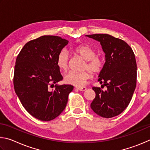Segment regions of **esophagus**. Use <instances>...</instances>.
Listing matches in <instances>:
<instances>
[{"mask_svg": "<svg viewBox=\"0 0 150 150\" xmlns=\"http://www.w3.org/2000/svg\"><path fill=\"white\" fill-rule=\"evenodd\" d=\"M77 89L78 90H80V91H86V90H87V88H85V87H81V88H77Z\"/></svg>", "mask_w": 150, "mask_h": 150, "instance_id": "34e87169", "label": "esophagus"}]
</instances>
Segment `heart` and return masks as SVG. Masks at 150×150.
<instances>
[{"mask_svg":"<svg viewBox=\"0 0 150 150\" xmlns=\"http://www.w3.org/2000/svg\"><path fill=\"white\" fill-rule=\"evenodd\" d=\"M73 51L76 54L80 55L86 60L83 66L84 69H89L94 74L101 72L103 67V62L101 57L97 56L96 51L91 47L85 44L78 45L73 48ZM69 57L67 51L62 50L58 54L56 59V64L59 69L65 72L68 69ZM91 77V73L88 70L82 72L70 71L64 78V82L68 84L73 85L76 87H82L84 86L87 81Z\"/></svg>","mask_w":150,"mask_h":150,"instance_id":"1","label":"heart"}]
</instances>
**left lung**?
<instances>
[{"label":"left lung","mask_w":150,"mask_h":150,"mask_svg":"<svg viewBox=\"0 0 150 150\" xmlns=\"http://www.w3.org/2000/svg\"><path fill=\"white\" fill-rule=\"evenodd\" d=\"M86 37L100 42L105 62L98 81L107 87L103 91L93 87L96 98L91 108L105 118L117 116L125 111L132 99L136 86L137 66L132 49L122 39L109 34H93Z\"/></svg>","instance_id":"1"}]
</instances>
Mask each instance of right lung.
<instances>
[{
  "label": "right lung",
  "mask_w": 150,
  "mask_h": 150,
  "mask_svg": "<svg viewBox=\"0 0 150 150\" xmlns=\"http://www.w3.org/2000/svg\"><path fill=\"white\" fill-rule=\"evenodd\" d=\"M67 44L59 36L39 37L28 42L16 60L15 92L26 111L39 120L49 121L59 116L73 90L72 85L57 84L62 76L57 57Z\"/></svg>",
  "instance_id": "right-lung-1"
}]
</instances>
